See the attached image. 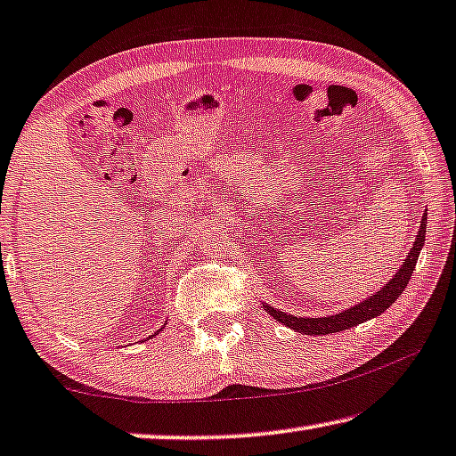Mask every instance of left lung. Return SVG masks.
<instances>
[{"mask_svg":"<svg viewBox=\"0 0 456 456\" xmlns=\"http://www.w3.org/2000/svg\"><path fill=\"white\" fill-rule=\"evenodd\" d=\"M424 236H426V222L422 220L414 247H411L408 258H405V263L395 273V277L391 279V281L385 285L381 291H377L375 296H370L369 299L362 301V304H356L354 307H350V310H346V312H340V314H336V316H328V318H297V316H289V314L279 312L271 305H265V310H267L277 322H281V324L293 328V330L304 332V334H314V336L348 330V328L361 324V322L379 316L381 312L387 310V307L394 304L399 296H402L405 285H408L411 273H414V269H416L419 250H422V247H424Z\"/></svg>","mask_w":456,"mask_h":456,"instance_id":"1","label":"left lung"}]
</instances>
